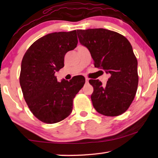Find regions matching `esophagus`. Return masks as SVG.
<instances>
[{
	"label": "esophagus",
	"mask_w": 158,
	"mask_h": 158,
	"mask_svg": "<svg viewBox=\"0 0 158 158\" xmlns=\"http://www.w3.org/2000/svg\"><path fill=\"white\" fill-rule=\"evenodd\" d=\"M85 82H86V83L89 82V79L88 78V77H85Z\"/></svg>",
	"instance_id": "34e87169"
}]
</instances>
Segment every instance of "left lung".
I'll return each instance as SVG.
<instances>
[{
    "label": "left lung",
    "mask_w": 158,
    "mask_h": 158,
    "mask_svg": "<svg viewBox=\"0 0 158 158\" xmlns=\"http://www.w3.org/2000/svg\"><path fill=\"white\" fill-rule=\"evenodd\" d=\"M80 43L88 48L95 68L109 74L105 85L90 79L93 105L98 113L116 116L127 110L137 90V60L126 37L105 28L77 30Z\"/></svg>",
    "instance_id": "1"
}]
</instances>
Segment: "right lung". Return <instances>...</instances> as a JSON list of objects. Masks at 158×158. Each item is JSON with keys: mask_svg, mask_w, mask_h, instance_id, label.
<instances>
[{"mask_svg": "<svg viewBox=\"0 0 158 158\" xmlns=\"http://www.w3.org/2000/svg\"><path fill=\"white\" fill-rule=\"evenodd\" d=\"M75 31L47 34L26 51L21 65L20 85L31 111L48 124L63 121L73 111V99L85 84L79 75L58 82L56 72L64 67V57L75 49Z\"/></svg>", "mask_w": 158, "mask_h": 158, "instance_id": "right-lung-1", "label": "right lung"}]
</instances>
